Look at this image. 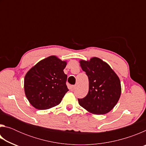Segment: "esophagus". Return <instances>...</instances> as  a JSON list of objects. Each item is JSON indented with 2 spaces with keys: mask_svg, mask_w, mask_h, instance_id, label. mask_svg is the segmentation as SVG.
<instances>
[{
  "mask_svg": "<svg viewBox=\"0 0 146 146\" xmlns=\"http://www.w3.org/2000/svg\"><path fill=\"white\" fill-rule=\"evenodd\" d=\"M76 86H71L70 88V90H71V91H74V90H75V89H76Z\"/></svg>",
  "mask_w": 146,
  "mask_h": 146,
  "instance_id": "34e87169",
  "label": "esophagus"
}]
</instances>
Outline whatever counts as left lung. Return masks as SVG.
<instances>
[{
    "label": "left lung",
    "instance_id": "8db88e82",
    "mask_svg": "<svg viewBox=\"0 0 146 146\" xmlns=\"http://www.w3.org/2000/svg\"><path fill=\"white\" fill-rule=\"evenodd\" d=\"M80 63L89 79V91L84 98H78L79 104L93 114L110 112L120 97L118 76L107 63L97 57L80 60Z\"/></svg>",
    "mask_w": 146,
    "mask_h": 146
}]
</instances>
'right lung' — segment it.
I'll return each instance as SVG.
<instances>
[{"label": "right lung", "mask_w": 146, "mask_h": 146, "mask_svg": "<svg viewBox=\"0 0 146 146\" xmlns=\"http://www.w3.org/2000/svg\"><path fill=\"white\" fill-rule=\"evenodd\" d=\"M66 62L50 56L30 69L24 78V91L34 108L47 110L58 105L69 91L64 73Z\"/></svg>", "instance_id": "1"}]
</instances>
